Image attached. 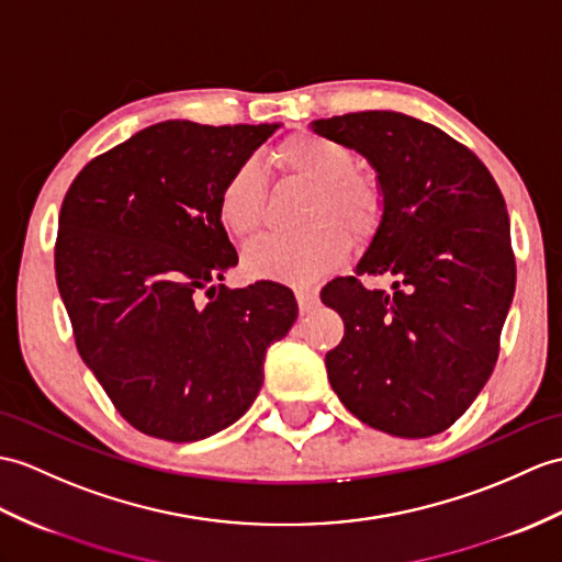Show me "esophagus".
<instances>
[{
    "label": "esophagus",
    "instance_id": "34e87169",
    "mask_svg": "<svg viewBox=\"0 0 562 562\" xmlns=\"http://www.w3.org/2000/svg\"><path fill=\"white\" fill-rule=\"evenodd\" d=\"M294 294H296L299 311H302V313L311 311L313 306H316V302H318V292L311 290V286H296Z\"/></svg>",
    "mask_w": 562,
    "mask_h": 562
}]
</instances>
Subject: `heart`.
I'll return each instance as SVG.
<instances>
[{
	"label": "heart",
	"mask_w": 562,
	"mask_h": 562,
	"mask_svg": "<svg viewBox=\"0 0 562 562\" xmlns=\"http://www.w3.org/2000/svg\"><path fill=\"white\" fill-rule=\"evenodd\" d=\"M270 162L282 179L311 187L302 237H263L244 254V268L260 280L311 282L340 266L351 249V234L369 239L385 217L381 179L357 169L355 153L318 134H294L272 148ZM266 207V181L254 162L234 167L217 193V220L234 239H251Z\"/></svg>",
	"instance_id": "obj_1"
}]
</instances>
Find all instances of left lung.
I'll use <instances>...</instances> for the list:
<instances>
[{
  "mask_svg": "<svg viewBox=\"0 0 562 562\" xmlns=\"http://www.w3.org/2000/svg\"><path fill=\"white\" fill-rule=\"evenodd\" d=\"M311 128L361 153L385 191L357 276L321 292L345 321L342 342L325 355L328 381L371 428L442 434L498 361L517 278L503 193L472 150L414 116L351 112ZM359 274H387L394 290L367 291Z\"/></svg>",
  "mask_w": 562,
  "mask_h": 562,
  "instance_id": "1",
  "label": "left lung"
}]
</instances>
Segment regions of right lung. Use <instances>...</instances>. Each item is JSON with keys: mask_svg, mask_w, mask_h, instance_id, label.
I'll list each match as a JSON object with an SVG mask.
<instances>
[{"mask_svg": "<svg viewBox=\"0 0 562 562\" xmlns=\"http://www.w3.org/2000/svg\"><path fill=\"white\" fill-rule=\"evenodd\" d=\"M278 128L153 124L90 160L64 195L55 272L78 355L140 434L193 442L232 426L296 321L290 286L220 284L239 258L217 193Z\"/></svg>", "mask_w": 562, "mask_h": 562, "instance_id": "obj_1", "label": "right lung"}]
</instances>
